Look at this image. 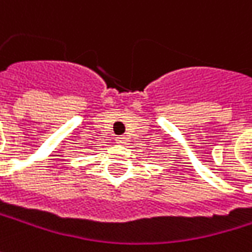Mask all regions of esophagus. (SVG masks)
I'll list each match as a JSON object with an SVG mask.
<instances>
[{
    "mask_svg": "<svg viewBox=\"0 0 252 252\" xmlns=\"http://www.w3.org/2000/svg\"><path fill=\"white\" fill-rule=\"evenodd\" d=\"M117 144H120V145H126V142H128V139L126 137H117Z\"/></svg>",
    "mask_w": 252,
    "mask_h": 252,
    "instance_id": "esophagus-1",
    "label": "esophagus"
}]
</instances>
